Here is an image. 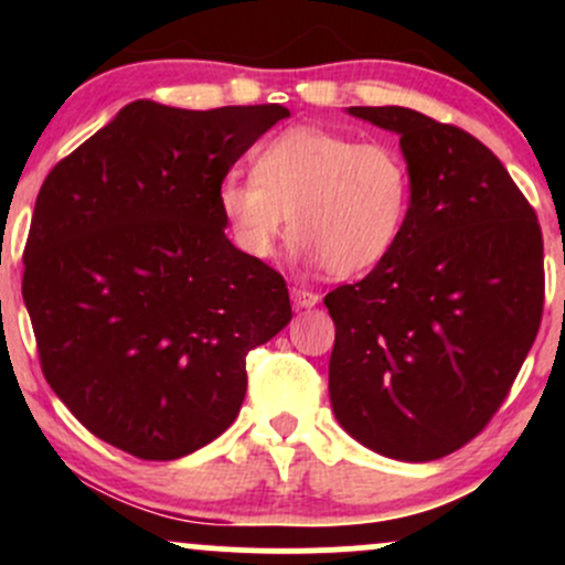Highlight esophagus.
I'll return each instance as SVG.
<instances>
[{"mask_svg":"<svg viewBox=\"0 0 565 565\" xmlns=\"http://www.w3.org/2000/svg\"><path fill=\"white\" fill-rule=\"evenodd\" d=\"M319 300H321V297L316 295V291L302 289V287L291 289V302H295L297 308H313V305H319Z\"/></svg>","mask_w":565,"mask_h":565,"instance_id":"obj_1","label":"esophagus"}]
</instances>
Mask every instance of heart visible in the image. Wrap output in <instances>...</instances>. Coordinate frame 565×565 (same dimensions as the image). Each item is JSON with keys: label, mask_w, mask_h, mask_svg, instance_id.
<instances>
[{"label": "heart", "mask_w": 565, "mask_h": 565, "mask_svg": "<svg viewBox=\"0 0 565 565\" xmlns=\"http://www.w3.org/2000/svg\"><path fill=\"white\" fill-rule=\"evenodd\" d=\"M412 201V174L391 142L297 125L263 142L252 174L228 172L217 206L244 255L265 260L289 233L297 257L334 278L374 268L393 244Z\"/></svg>", "instance_id": "heart-1"}]
</instances>
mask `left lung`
Segmentation results:
<instances>
[{
	"label": "left lung",
	"mask_w": 565,
	"mask_h": 565,
	"mask_svg": "<svg viewBox=\"0 0 565 565\" xmlns=\"http://www.w3.org/2000/svg\"><path fill=\"white\" fill-rule=\"evenodd\" d=\"M350 116L398 135L412 201L398 242L323 297L337 337L329 401L366 449L430 462L483 430L542 321V231L494 153L401 106Z\"/></svg>",
	"instance_id": "obj_1"
}]
</instances>
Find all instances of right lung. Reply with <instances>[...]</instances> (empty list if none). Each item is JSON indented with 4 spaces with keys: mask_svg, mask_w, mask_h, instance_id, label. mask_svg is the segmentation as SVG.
<instances>
[{
    "mask_svg": "<svg viewBox=\"0 0 565 565\" xmlns=\"http://www.w3.org/2000/svg\"><path fill=\"white\" fill-rule=\"evenodd\" d=\"M284 106L135 100L47 174L23 255L44 377L140 459L193 454L236 419L246 355L291 321L284 278L225 236L217 185Z\"/></svg>",
    "mask_w": 565,
    "mask_h": 565,
    "instance_id": "obj_1",
    "label": "right lung"
}]
</instances>
